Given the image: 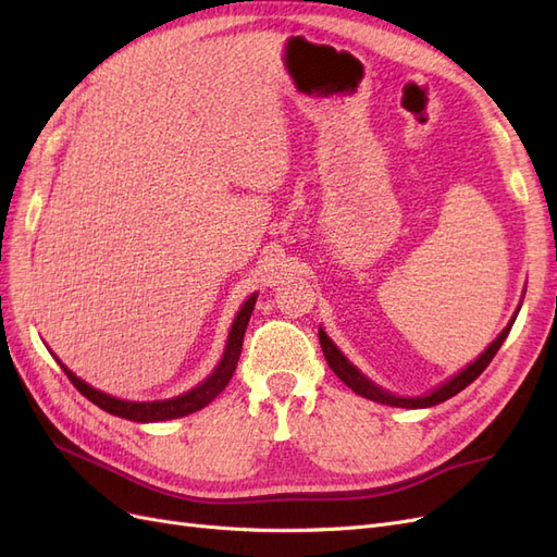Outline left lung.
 I'll return each mask as SVG.
<instances>
[{
  "label": "left lung",
  "instance_id": "1",
  "mask_svg": "<svg viewBox=\"0 0 557 557\" xmlns=\"http://www.w3.org/2000/svg\"><path fill=\"white\" fill-rule=\"evenodd\" d=\"M516 315H518V309H516L513 318L509 320V325L502 330V334L497 336V339H495L491 346H487L474 362L467 364L460 374L450 376L446 383H442L440 387H434L432 393H428V395H423V397H397V395H393V393L383 391V387H379V385H374L372 381H369L356 364H350V362L344 358V352L332 344V339L323 332V327L318 330V339H320V348H323V356H325V360H327L332 372H334L336 376H339L356 395L367 397V399H372V401L387 404V407L428 409V407H434V404H442V401L450 399L453 395H458L460 391H465V387H467L471 381H476V379L481 376L483 369L493 362L495 352L499 350V346L504 344V339H507V336H509Z\"/></svg>",
  "mask_w": 557,
  "mask_h": 557
}]
</instances>
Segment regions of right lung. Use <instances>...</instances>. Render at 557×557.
Listing matches in <instances>:
<instances>
[{
	"mask_svg": "<svg viewBox=\"0 0 557 557\" xmlns=\"http://www.w3.org/2000/svg\"><path fill=\"white\" fill-rule=\"evenodd\" d=\"M256 299L258 295L252 293L246 301L244 307L239 309L237 318H234L232 323V330H230V336H227V346H225V352L221 362H218V367L213 369V372L209 374V379L201 381L197 387H193V391L183 393L178 397H172V399H160V401H127V399H117V397H111L102 391H97V387L88 385L86 381H81L74 372H70L58 358L60 367L64 369V374L70 376V381L74 383L76 391L88 397L92 404H97L99 409H104L107 413L111 416H117V418H127V420H134V423H158V420H172V418H183L188 413H195L199 409H205L209 401H213L218 395H221L225 391V385L230 383L234 369H237V362H239V356H242V346H244V332H246V325L250 320V313H252V307H256Z\"/></svg>",
	"mask_w": 557,
	"mask_h": 557,
	"instance_id": "obj_1",
	"label": "right lung"
}]
</instances>
